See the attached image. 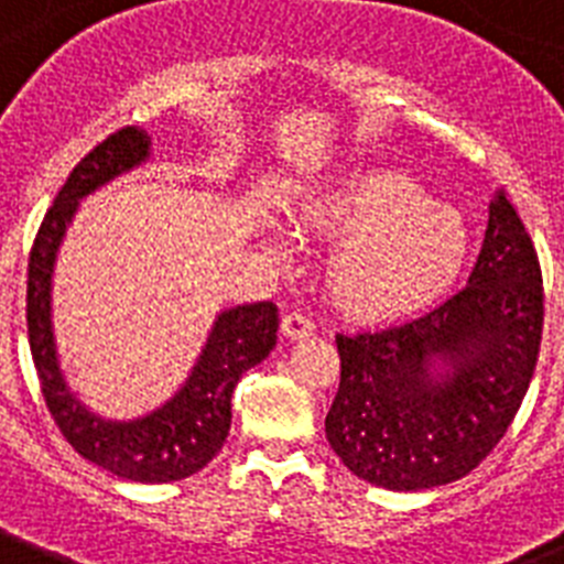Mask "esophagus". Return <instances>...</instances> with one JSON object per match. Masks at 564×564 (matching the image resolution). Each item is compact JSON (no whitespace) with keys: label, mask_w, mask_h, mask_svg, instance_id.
<instances>
[{"label":"esophagus","mask_w":564,"mask_h":564,"mask_svg":"<svg viewBox=\"0 0 564 564\" xmlns=\"http://www.w3.org/2000/svg\"><path fill=\"white\" fill-rule=\"evenodd\" d=\"M281 333L290 340L310 338V335L315 333V321H312L310 315H304V312H290V315L281 321Z\"/></svg>","instance_id":"1"}]
</instances>
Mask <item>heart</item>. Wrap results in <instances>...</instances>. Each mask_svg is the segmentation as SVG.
Instances as JSON below:
<instances>
[{
  "label": "heart",
  "mask_w": 564,
  "mask_h": 564,
  "mask_svg": "<svg viewBox=\"0 0 564 564\" xmlns=\"http://www.w3.org/2000/svg\"><path fill=\"white\" fill-rule=\"evenodd\" d=\"M304 220L340 240L329 260V290L367 321L427 310L451 290L467 254L462 215L395 172L349 174L306 203Z\"/></svg>",
  "instance_id": "b5f03b06"
}]
</instances>
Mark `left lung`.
Returning a JSON list of instances; mask_svg holds the SVG:
<instances>
[{
  "label": "left lung",
  "mask_w": 564,
  "mask_h": 564,
  "mask_svg": "<svg viewBox=\"0 0 564 564\" xmlns=\"http://www.w3.org/2000/svg\"><path fill=\"white\" fill-rule=\"evenodd\" d=\"M542 321L536 249L499 192L465 290L410 324L335 335L340 384L326 442L358 479L387 490L462 479L522 406Z\"/></svg>",
  "instance_id": "1"
}]
</instances>
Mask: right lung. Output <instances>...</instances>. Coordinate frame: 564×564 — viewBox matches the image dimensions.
Instances as JSON below:
<instances>
[{"instance_id":"add662e5","label":"right lung","mask_w":564,"mask_h":564,"mask_svg":"<svg viewBox=\"0 0 564 564\" xmlns=\"http://www.w3.org/2000/svg\"><path fill=\"white\" fill-rule=\"evenodd\" d=\"M151 160V137L137 126L117 131L85 154L42 220L28 260V340L42 395L68 444L91 465L143 485L186 479L220 453L231 427V392L278 344L272 301L224 310L206 347L172 399L137 419H106L70 390L59 367L51 318L56 252L79 200Z\"/></svg>"}]
</instances>
